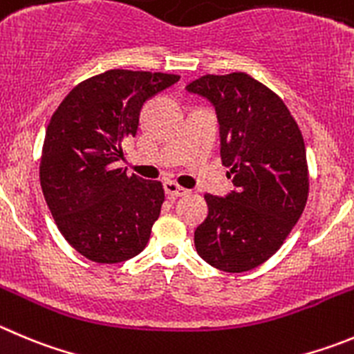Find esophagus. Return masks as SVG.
Segmentation results:
<instances>
[{"label": "esophagus", "mask_w": 354, "mask_h": 354, "mask_svg": "<svg viewBox=\"0 0 354 354\" xmlns=\"http://www.w3.org/2000/svg\"><path fill=\"white\" fill-rule=\"evenodd\" d=\"M164 190H166V194L169 197H181V196H187L188 190L187 188L180 187L178 183H174V181H164Z\"/></svg>", "instance_id": "34e87169"}]
</instances>
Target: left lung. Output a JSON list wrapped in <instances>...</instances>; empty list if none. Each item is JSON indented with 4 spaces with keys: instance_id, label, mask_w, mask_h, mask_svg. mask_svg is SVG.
Segmentation results:
<instances>
[{
    "instance_id": "obj_1",
    "label": "left lung",
    "mask_w": 354,
    "mask_h": 354,
    "mask_svg": "<svg viewBox=\"0 0 354 354\" xmlns=\"http://www.w3.org/2000/svg\"><path fill=\"white\" fill-rule=\"evenodd\" d=\"M211 102L220 124V153L234 190L206 194V220L194 243L204 262L246 272L281 248L307 203L306 147L285 102L246 73L206 75L187 85Z\"/></svg>"
}]
</instances>
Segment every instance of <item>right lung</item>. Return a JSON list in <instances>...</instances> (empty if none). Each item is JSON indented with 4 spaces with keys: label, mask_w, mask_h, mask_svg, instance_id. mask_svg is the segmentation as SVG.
Wrapping results in <instances>:
<instances>
[{
    "label": "right lung",
    "mask_w": 354,
    "mask_h": 354,
    "mask_svg": "<svg viewBox=\"0 0 354 354\" xmlns=\"http://www.w3.org/2000/svg\"><path fill=\"white\" fill-rule=\"evenodd\" d=\"M178 75L110 69L73 88L45 132L39 183L64 239L85 259L118 263L136 257L160 214V181L113 164L136 136L145 102Z\"/></svg>",
    "instance_id": "obj_1"
}]
</instances>
